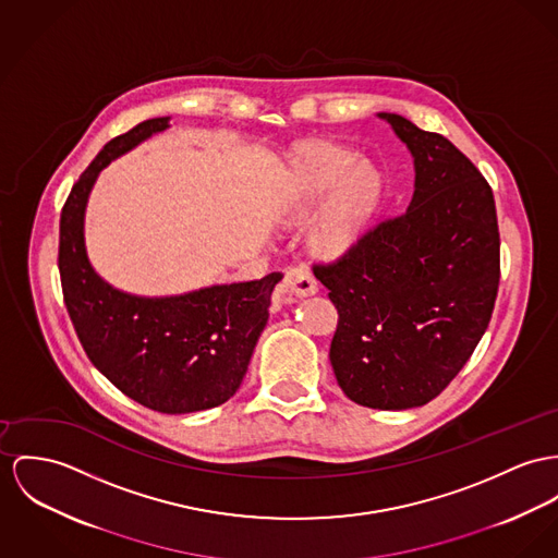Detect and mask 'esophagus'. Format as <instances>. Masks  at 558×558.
Segmentation results:
<instances>
[{"mask_svg": "<svg viewBox=\"0 0 558 558\" xmlns=\"http://www.w3.org/2000/svg\"><path fill=\"white\" fill-rule=\"evenodd\" d=\"M282 295H295V298H307L318 291V282L312 276L307 267H291L284 274V280L278 289Z\"/></svg>", "mask_w": 558, "mask_h": 558, "instance_id": "esophagus-1", "label": "esophagus"}]
</instances>
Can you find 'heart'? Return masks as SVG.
I'll use <instances>...</instances> for the list:
<instances>
[{"instance_id": "obj_1", "label": "heart", "mask_w": 558, "mask_h": 558, "mask_svg": "<svg viewBox=\"0 0 558 558\" xmlns=\"http://www.w3.org/2000/svg\"><path fill=\"white\" fill-rule=\"evenodd\" d=\"M327 196L330 199L312 222L310 240L318 253L338 255L356 242L374 213L380 175L340 146H305L293 161L287 218H307Z\"/></svg>"}]
</instances>
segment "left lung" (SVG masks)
<instances>
[{
	"label": "left lung",
	"mask_w": 558,
	"mask_h": 558,
	"mask_svg": "<svg viewBox=\"0 0 558 558\" xmlns=\"http://www.w3.org/2000/svg\"><path fill=\"white\" fill-rule=\"evenodd\" d=\"M414 157L405 213L314 263L338 310L329 359L348 399L374 410L429 403L470 361L497 300L493 189L444 135L380 112Z\"/></svg>",
	"instance_id": "left-lung-1"
}]
</instances>
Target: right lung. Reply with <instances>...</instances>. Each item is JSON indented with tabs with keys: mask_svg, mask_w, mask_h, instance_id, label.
Here are the masks:
<instances>
[{
	"mask_svg": "<svg viewBox=\"0 0 558 558\" xmlns=\"http://www.w3.org/2000/svg\"><path fill=\"white\" fill-rule=\"evenodd\" d=\"M166 128L168 117H161L117 135L72 186L59 222V276L68 314L90 363L144 408L189 414L235 395L282 274L146 300L112 289L93 271L83 220L97 173Z\"/></svg>",
	"mask_w": 558,
	"mask_h": 558,
	"instance_id": "right-lung-1",
	"label": "right lung"
}]
</instances>
